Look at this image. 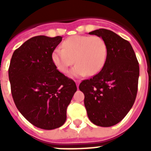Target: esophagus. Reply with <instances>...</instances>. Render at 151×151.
I'll return each instance as SVG.
<instances>
[{
  "mask_svg": "<svg viewBox=\"0 0 151 151\" xmlns=\"http://www.w3.org/2000/svg\"><path fill=\"white\" fill-rule=\"evenodd\" d=\"M76 82L77 88H78V85H79V84H80V82H81V81H80V80H76Z\"/></svg>",
  "mask_w": 151,
  "mask_h": 151,
  "instance_id": "esophagus-1",
  "label": "esophagus"
}]
</instances>
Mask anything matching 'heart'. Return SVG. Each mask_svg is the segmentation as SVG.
Wrapping results in <instances>:
<instances>
[{
    "label": "heart",
    "mask_w": 151,
    "mask_h": 151,
    "mask_svg": "<svg viewBox=\"0 0 151 151\" xmlns=\"http://www.w3.org/2000/svg\"><path fill=\"white\" fill-rule=\"evenodd\" d=\"M62 48H56L52 53V60L57 69L63 74L72 69L73 76H94L104 66L107 58L106 42L97 35H74L62 43Z\"/></svg>",
    "instance_id": "b5f03b06"
}]
</instances>
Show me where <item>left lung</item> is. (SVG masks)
Returning a JSON list of instances; mask_svg holds the SVG:
<instances>
[{
	"instance_id": "obj_1",
	"label": "left lung",
	"mask_w": 151,
	"mask_h": 151,
	"mask_svg": "<svg viewBox=\"0 0 151 151\" xmlns=\"http://www.w3.org/2000/svg\"><path fill=\"white\" fill-rule=\"evenodd\" d=\"M89 34L106 41L107 58L100 73L80 83L79 90L85 94L84 104L91 122L110 127L120 122L134 104L139 65L131 44L115 32L100 29Z\"/></svg>"
}]
</instances>
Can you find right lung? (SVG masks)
Here are the masks:
<instances>
[{"mask_svg":"<svg viewBox=\"0 0 151 151\" xmlns=\"http://www.w3.org/2000/svg\"><path fill=\"white\" fill-rule=\"evenodd\" d=\"M61 41V36L30 38L13 52L8 70L18 110L35 126L46 130L66 122V109L77 91L74 81L58 71L52 60Z\"/></svg>","mask_w":151,"mask_h":151,"instance_id":"add662e5","label":"right lung"}]
</instances>
